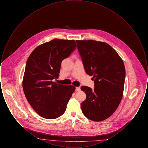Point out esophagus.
Listing matches in <instances>:
<instances>
[{
    "label": "esophagus",
    "mask_w": 148,
    "mask_h": 148,
    "mask_svg": "<svg viewBox=\"0 0 148 148\" xmlns=\"http://www.w3.org/2000/svg\"><path fill=\"white\" fill-rule=\"evenodd\" d=\"M80 90V87H76V88H75V91H79Z\"/></svg>",
    "instance_id": "1"
}]
</instances>
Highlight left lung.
Here are the masks:
<instances>
[{
    "label": "left lung",
    "instance_id": "8db88e82",
    "mask_svg": "<svg viewBox=\"0 0 148 148\" xmlns=\"http://www.w3.org/2000/svg\"><path fill=\"white\" fill-rule=\"evenodd\" d=\"M86 74L92 76L93 89L82 86L86 98L81 104L89 119L101 121L110 117L123 95L125 69L117 52L108 44L95 40H76Z\"/></svg>",
    "mask_w": 148,
    "mask_h": 148
}]
</instances>
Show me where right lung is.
Listing matches in <instances>:
<instances>
[{"label":"right lung","instance_id":"right-lung-1","mask_svg":"<svg viewBox=\"0 0 148 148\" xmlns=\"http://www.w3.org/2000/svg\"><path fill=\"white\" fill-rule=\"evenodd\" d=\"M74 40L54 39L34 50L27 62L23 79L25 97L40 116L53 119L65 112L67 104L75 90L73 85L59 84L61 63L75 49Z\"/></svg>","mask_w":148,"mask_h":148}]
</instances>
